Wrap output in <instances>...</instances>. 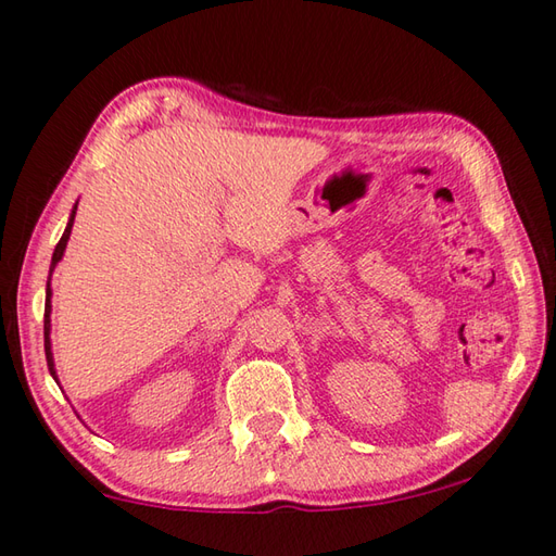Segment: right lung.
<instances>
[{"label":"right lung","instance_id":"obj_1","mask_svg":"<svg viewBox=\"0 0 556 556\" xmlns=\"http://www.w3.org/2000/svg\"><path fill=\"white\" fill-rule=\"evenodd\" d=\"M75 211H77V204L73 208V214H70V220H67V228L63 238H60V243L55 245V252H53V262H50V275H53V269L60 260H63V252H65V245L70 240V230H73V224H75ZM50 277H48V285H46V313H43V338H46V359H48V369L50 375H53L55 379V365H53V352H50ZM58 381V379H55Z\"/></svg>","mask_w":556,"mask_h":556}]
</instances>
